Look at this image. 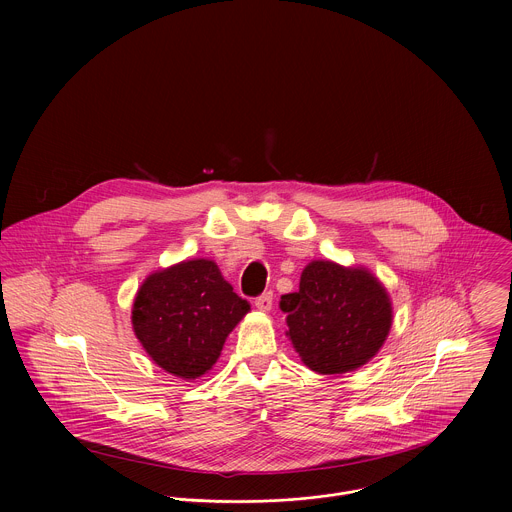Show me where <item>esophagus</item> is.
Segmentation results:
<instances>
[{"label":"esophagus","instance_id":"esophagus-1","mask_svg":"<svg viewBox=\"0 0 512 512\" xmlns=\"http://www.w3.org/2000/svg\"><path fill=\"white\" fill-rule=\"evenodd\" d=\"M272 303H274V293L272 292H264L260 297H256V307L260 311H270Z\"/></svg>","mask_w":512,"mask_h":512}]
</instances>
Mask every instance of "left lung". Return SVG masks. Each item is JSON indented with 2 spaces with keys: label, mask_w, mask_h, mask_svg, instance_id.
I'll use <instances>...</instances> for the list:
<instances>
[{
  "label": "left lung",
  "mask_w": 512,
  "mask_h": 512,
  "mask_svg": "<svg viewBox=\"0 0 512 512\" xmlns=\"http://www.w3.org/2000/svg\"><path fill=\"white\" fill-rule=\"evenodd\" d=\"M288 335L301 361L319 374H343L366 365L392 327V303L365 268L329 260L305 266L299 290L280 299Z\"/></svg>",
  "instance_id": "8db88e82"
}]
</instances>
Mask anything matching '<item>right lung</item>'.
Wrapping results in <instances>:
<instances>
[{
  "label": "right lung",
  "mask_w": 512,
  "mask_h": 512,
  "mask_svg": "<svg viewBox=\"0 0 512 512\" xmlns=\"http://www.w3.org/2000/svg\"><path fill=\"white\" fill-rule=\"evenodd\" d=\"M250 311L213 260H185L153 272L136 293L134 333L173 376L195 380L217 363L228 333Z\"/></svg>",
  "instance_id": "add662e5"
}]
</instances>
